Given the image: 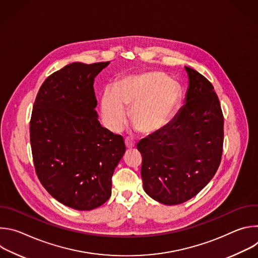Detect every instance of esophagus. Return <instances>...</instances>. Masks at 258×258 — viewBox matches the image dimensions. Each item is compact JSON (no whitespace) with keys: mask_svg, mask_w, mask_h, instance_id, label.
I'll return each instance as SVG.
<instances>
[{"mask_svg":"<svg viewBox=\"0 0 258 258\" xmlns=\"http://www.w3.org/2000/svg\"><path fill=\"white\" fill-rule=\"evenodd\" d=\"M124 142H125V146H126V148H127V149L133 148V147H135V143H134V142H133V140H131L130 138H126Z\"/></svg>","mask_w":258,"mask_h":258,"instance_id":"34e87169","label":"esophagus"}]
</instances>
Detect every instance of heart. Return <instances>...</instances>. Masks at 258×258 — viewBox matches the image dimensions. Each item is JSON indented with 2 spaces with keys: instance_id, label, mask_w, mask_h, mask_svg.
Wrapping results in <instances>:
<instances>
[{
  "instance_id": "1",
  "label": "heart",
  "mask_w": 258,
  "mask_h": 258,
  "mask_svg": "<svg viewBox=\"0 0 258 258\" xmlns=\"http://www.w3.org/2000/svg\"><path fill=\"white\" fill-rule=\"evenodd\" d=\"M179 101L176 84L159 71H146L121 79L115 89L107 88L101 97L104 124L119 132L130 110L132 124L142 134L163 128L171 119Z\"/></svg>"
}]
</instances>
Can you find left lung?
<instances>
[{"instance_id":"left-lung-1","label":"left lung","mask_w":258,"mask_h":258,"mask_svg":"<svg viewBox=\"0 0 258 258\" xmlns=\"http://www.w3.org/2000/svg\"><path fill=\"white\" fill-rule=\"evenodd\" d=\"M185 70V104L163 128L137 144L144 191L164 205L196 196L215 174L223 154L224 117L213 86L198 71Z\"/></svg>"}]
</instances>
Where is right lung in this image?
<instances>
[{
  "label": "right lung",
  "instance_id": "obj_1",
  "mask_svg": "<svg viewBox=\"0 0 258 258\" xmlns=\"http://www.w3.org/2000/svg\"><path fill=\"white\" fill-rule=\"evenodd\" d=\"M110 62H73L42 85L30 119L36 174L60 203L92 210L111 196V177L125 152L123 138L103 127L94 81Z\"/></svg>",
  "mask_w": 258,
  "mask_h": 258
}]
</instances>
